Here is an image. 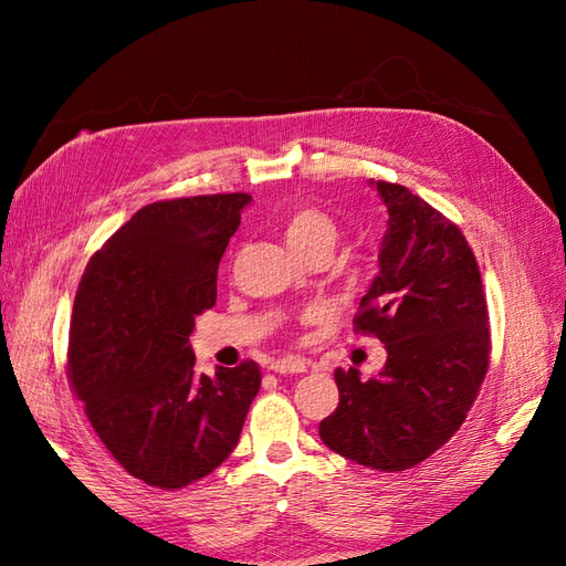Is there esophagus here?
I'll use <instances>...</instances> for the list:
<instances>
[{"label": "esophagus", "mask_w": 566, "mask_h": 566, "mask_svg": "<svg viewBox=\"0 0 566 566\" xmlns=\"http://www.w3.org/2000/svg\"><path fill=\"white\" fill-rule=\"evenodd\" d=\"M269 368H271L273 373H281V375H287V373H304V370H306V361H304V358L285 356V358H279V361H273Z\"/></svg>", "instance_id": "1"}]
</instances>
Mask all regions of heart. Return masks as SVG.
<instances>
[{
  "instance_id": "heart-1",
  "label": "heart",
  "mask_w": 566,
  "mask_h": 566,
  "mask_svg": "<svg viewBox=\"0 0 566 566\" xmlns=\"http://www.w3.org/2000/svg\"><path fill=\"white\" fill-rule=\"evenodd\" d=\"M339 238L337 221L318 208H297L285 221V243L297 256L333 254Z\"/></svg>"
}]
</instances>
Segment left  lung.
I'll return each mask as SVG.
<instances>
[{
	"label": "left lung",
	"mask_w": 566,
	"mask_h": 566,
	"mask_svg": "<svg viewBox=\"0 0 566 566\" xmlns=\"http://www.w3.org/2000/svg\"><path fill=\"white\" fill-rule=\"evenodd\" d=\"M375 188L389 227L354 333L378 337L387 364L370 380L335 370L339 403L318 434L358 465L401 472L465 422L489 370V310L474 252L453 221L401 184Z\"/></svg>",
	"instance_id": "left-lung-1"
}]
</instances>
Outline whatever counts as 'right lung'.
Returning a JSON list of instances; mask_svg holds the SVG:
<instances>
[{"label": "right lung", "instance_id": "right-lung-1", "mask_svg": "<svg viewBox=\"0 0 566 566\" xmlns=\"http://www.w3.org/2000/svg\"><path fill=\"white\" fill-rule=\"evenodd\" d=\"M248 193L158 200L136 212L82 273L67 380L96 437L132 476L177 491L235 449L262 385L254 361L196 370V316L217 302V269Z\"/></svg>", "mask_w": 566, "mask_h": 566}]
</instances>
